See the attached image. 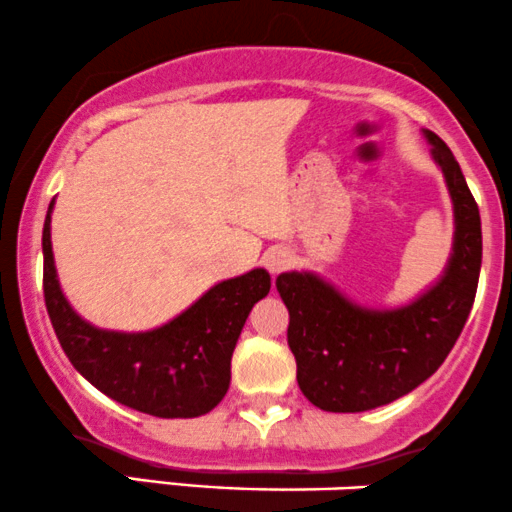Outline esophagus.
I'll use <instances>...</instances> for the list:
<instances>
[{
	"label": "esophagus",
	"mask_w": 512,
	"mask_h": 512,
	"mask_svg": "<svg viewBox=\"0 0 512 512\" xmlns=\"http://www.w3.org/2000/svg\"><path fill=\"white\" fill-rule=\"evenodd\" d=\"M294 263V256L290 249H285V246H275V249H270L266 254V266L270 268V273H282V270H287Z\"/></svg>",
	"instance_id": "esophagus-1"
}]
</instances>
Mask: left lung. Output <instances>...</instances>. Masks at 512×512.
<instances>
[{"mask_svg": "<svg viewBox=\"0 0 512 512\" xmlns=\"http://www.w3.org/2000/svg\"><path fill=\"white\" fill-rule=\"evenodd\" d=\"M455 206V249L441 282L398 311H369L309 273H282L275 285L290 311L287 345L297 383L326 412H364L424 383L458 342L482 268V220L453 150L426 131Z\"/></svg>", "mask_w": 512, "mask_h": 512, "instance_id": "obj_1", "label": "left lung"}]
</instances>
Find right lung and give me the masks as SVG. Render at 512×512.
Masks as SVG:
<instances>
[{"instance_id":"obj_1","label":"right lung","mask_w":512,"mask_h":512,"mask_svg":"<svg viewBox=\"0 0 512 512\" xmlns=\"http://www.w3.org/2000/svg\"><path fill=\"white\" fill-rule=\"evenodd\" d=\"M50 210L42 227V290L59 345L78 374L107 398L153 417L189 419L213 410L230 388L232 352L246 316L270 290L266 270L220 282L158 330L107 333L78 318L59 290Z\"/></svg>"}]
</instances>
